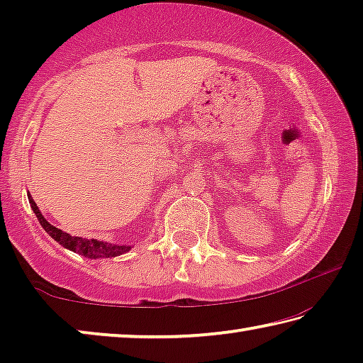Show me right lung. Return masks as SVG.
Masks as SVG:
<instances>
[{"instance_id":"1","label":"right lung","mask_w":363,"mask_h":363,"mask_svg":"<svg viewBox=\"0 0 363 363\" xmlns=\"http://www.w3.org/2000/svg\"><path fill=\"white\" fill-rule=\"evenodd\" d=\"M28 201H30V206H32L33 213L36 214V218H38L43 229H45L59 245H62L64 248L73 251V253H78L84 257H89V259H99V257L120 256L123 253H128V251L131 250V247H126V245H113V243L96 240V238L73 237V235H70V233H67L64 230L57 229V227H54L52 224H49L45 219V216L41 214L40 208L36 206L35 200L32 199V195L30 194H28Z\"/></svg>"}]
</instances>
